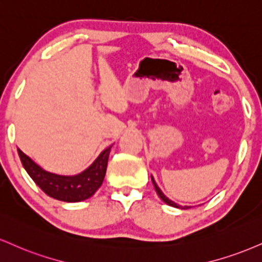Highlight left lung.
Wrapping results in <instances>:
<instances>
[{"mask_svg":"<svg viewBox=\"0 0 262 262\" xmlns=\"http://www.w3.org/2000/svg\"><path fill=\"white\" fill-rule=\"evenodd\" d=\"M151 181H152V184H154V187H155V190H156L157 195H159V196L161 198V200H162V201H165V203H166L167 205H169V206H173V207H178V209H189V206H181V205H178V204L173 203L172 200H169L168 198H167L166 195L162 193V191H161V189H160L159 187H157L156 182L154 181V178H152V177H151Z\"/></svg>","mask_w":262,"mask_h":262,"instance_id":"8db88e82","label":"left lung"}]
</instances>
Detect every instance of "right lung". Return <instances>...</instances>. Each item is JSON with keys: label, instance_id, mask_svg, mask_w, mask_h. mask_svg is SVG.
I'll return each mask as SVG.
<instances>
[{"label": "right lung", "instance_id": "add662e5", "mask_svg": "<svg viewBox=\"0 0 262 262\" xmlns=\"http://www.w3.org/2000/svg\"><path fill=\"white\" fill-rule=\"evenodd\" d=\"M110 151L111 146L103 150L89 168L77 176H58L46 172L20 149H18V154L25 171L43 193L53 199L66 203H77L89 199L101 187L106 174Z\"/></svg>", "mask_w": 262, "mask_h": 262}]
</instances>
